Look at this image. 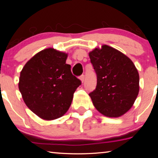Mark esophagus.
Segmentation results:
<instances>
[{"mask_svg":"<svg viewBox=\"0 0 158 158\" xmlns=\"http://www.w3.org/2000/svg\"><path fill=\"white\" fill-rule=\"evenodd\" d=\"M79 79H80V80H81V83H83L84 81V75H82L79 77Z\"/></svg>","mask_w":158,"mask_h":158,"instance_id":"obj_1","label":"esophagus"}]
</instances>
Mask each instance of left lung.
I'll list each match as a JSON object with an SVG mask.
<instances>
[{"mask_svg": "<svg viewBox=\"0 0 158 158\" xmlns=\"http://www.w3.org/2000/svg\"><path fill=\"white\" fill-rule=\"evenodd\" d=\"M97 86L89 96L103 116L118 118L132 108L139 92V75L130 58L109 45L90 52Z\"/></svg>", "mask_w": 158, "mask_h": 158, "instance_id": "left-lung-1", "label": "left lung"}]
</instances>
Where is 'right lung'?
Here are the masks:
<instances>
[{
    "mask_svg": "<svg viewBox=\"0 0 158 158\" xmlns=\"http://www.w3.org/2000/svg\"><path fill=\"white\" fill-rule=\"evenodd\" d=\"M68 53L53 48L37 53L20 73L19 89L26 105L46 121L60 118L68 111L74 93L81 85L66 64Z\"/></svg>",
    "mask_w": 158,
    "mask_h": 158,
    "instance_id": "obj_1",
    "label": "right lung"
}]
</instances>
